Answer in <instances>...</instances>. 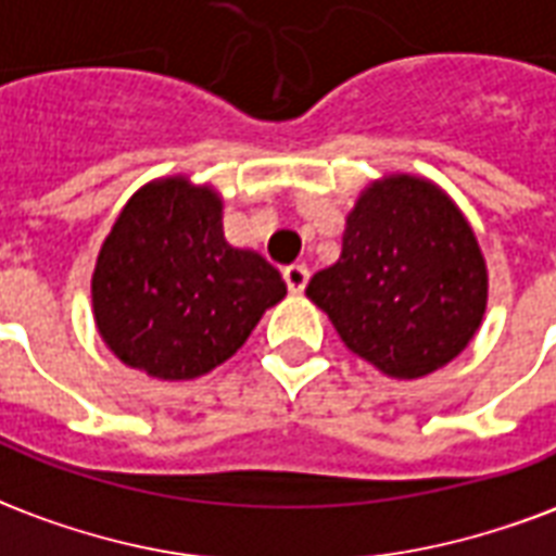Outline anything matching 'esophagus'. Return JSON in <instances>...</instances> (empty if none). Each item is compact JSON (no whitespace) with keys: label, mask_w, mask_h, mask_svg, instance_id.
Here are the masks:
<instances>
[{"label":"esophagus","mask_w":556,"mask_h":556,"mask_svg":"<svg viewBox=\"0 0 556 556\" xmlns=\"http://www.w3.org/2000/svg\"><path fill=\"white\" fill-rule=\"evenodd\" d=\"M307 278H311V273H307L305 263H293V266L283 269V281H287V290H290V293H302L307 287Z\"/></svg>","instance_id":"1"}]
</instances>
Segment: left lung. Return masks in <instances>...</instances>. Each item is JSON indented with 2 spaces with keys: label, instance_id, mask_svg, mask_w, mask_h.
Instances as JSON below:
<instances>
[{
  "label": "left lung",
  "instance_id": "left-lung-1",
  "mask_svg": "<svg viewBox=\"0 0 556 556\" xmlns=\"http://www.w3.org/2000/svg\"><path fill=\"white\" fill-rule=\"evenodd\" d=\"M340 340L394 379H420L459 355L483 323V251L439 186L391 174L346 216L334 266L307 283Z\"/></svg>",
  "mask_w": 556,
  "mask_h": 556
}]
</instances>
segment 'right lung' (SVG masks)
Masks as SVG:
<instances>
[{
	"label": "right lung",
	"mask_w": 556,
	"mask_h": 556,
	"mask_svg": "<svg viewBox=\"0 0 556 556\" xmlns=\"http://www.w3.org/2000/svg\"><path fill=\"white\" fill-rule=\"evenodd\" d=\"M283 295L278 269L228 245L222 198L186 177L129 198L91 278L100 338L127 367L165 382L228 362Z\"/></svg>",
	"instance_id": "1"
}]
</instances>
